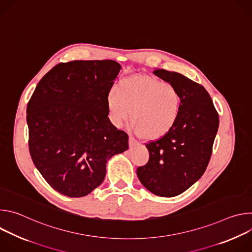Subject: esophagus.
Returning <instances> with one entry per match:
<instances>
[{
	"mask_svg": "<svg viewBox=\"0 0 252 252\" xmlns=\"http://www.w3.org/2000/svg\"><path fill=\"white\" fill-rule=\"evenodd\" d=\"M128 145H129V147H133L136 145V140L134 139V137L132 135H129V137H128Z\"/></svg>",
	"mask_w": 252,
	"mask_h": 252,
	"instance_id": "esophagus-1",
	"label": "esophagus"
}]
</instances>
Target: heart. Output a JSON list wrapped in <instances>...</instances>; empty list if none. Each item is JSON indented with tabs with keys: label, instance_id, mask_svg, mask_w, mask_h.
I'll use <instances>...</instances> for the list:
<instances>
[{
	"label": "heart",
	"instance_id": "b5f03b06",
	"mask_svg": "<svg viewBox=\"0 0 252 252\" xmlns=\"http://www.w3.org/2000/svg\"><path fill=\"white\" fill-rule=\"evenodd\" d=\"M110 119L122 126L130 115L132 129L142 138L156 139L166 134L182 111V94L169 83L148 76L122 81L107 94Z\"/></svg>",
	"mask_w": 252,
	"mask_h": 252
}]
</instances>
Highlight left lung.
I'll return each instance as SVG.
<instances>
[{
    "mask_svg": "<svg viewBox=\"0 0 252 252\" xmlns=\"http://www.w3.org/2000/svg\"><path fill=\"white\" fill-rule=\"evenodd\" d=\"M154 74L182 94V111L163 136L146 143L150 158L138 166L142 186L158 196L172 197L189 189L204 173L212 153L220 118L212 99L199 84L163 68Z\"/></svg>",
    "mask_w": 252,
    "mask_h": 252,
    "instance_id": "1",
    "label": "left lung"
}]
</instances>
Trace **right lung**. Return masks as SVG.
<instances>
[{
	"label": "right lung",
	"instance_id": "right-lung-1",
	"mask_svg": "<svg viewBox=\"0 0 252 252\" xmlns=\"http://www.w3.org/2000/svg\"><path fill=\"white\" fill-rule=\"evenodd\" d=\"M120 69L111 60L60 63L28 102L31 158L63 195L91 193L103 182L106 161L128 149L127 133L107 117V94Z\"/></svg>",
	"mask_w": 252,
	"mask_h": 252
}]
</instances>
